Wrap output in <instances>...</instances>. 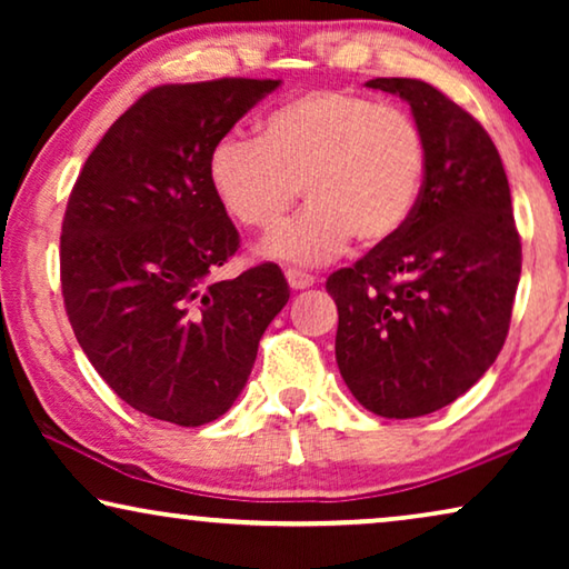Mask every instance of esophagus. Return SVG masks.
Segmentation results:
<instances>
[{
    "label": "esophagus",
    "mask_w": 569,
    "mask_h": 569,
    "mask_svg": "<svg viewBox=\"0 0 569 569\" xmlns=\"http://www.w3.org/2000/svg\"><path fill=\"white\" fill-rule=\"evenodd\" d=\"M284 277H287V282H290L292 290H306V287L316 284V277L308 274V271H302V269H287Z\"/></svg>",
    "instance_id": "obj_1"
}]
</instances>
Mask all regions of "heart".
Masks as SVG:
<instances>
[{"label":"heart","instance_id":"obj_1","mask_svg":"<svg viewBox=\"0 0 569 569\" xmlns=\"http://www.w3.org/2000/svg\"><path fill=\"white\" fill-rule=\"evenodd\" d=\"M427 181V139L407 108L349 90H316L279 106L261 137L228 131L209 152V183L232 220L274 232L269 259L323 263L357 240L386 243L415 217Z\"/></svg>","mask_w":569,"mask_h":569}]
</instances>
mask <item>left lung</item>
I'll use <instances>...</instances> for the list:
<instances>
[{
	"mask_svg": "<svg viewBox=\"0 0 569 569\" xmlns=\"http://www.w3.org/2000/svg\"><path fill=\"white\" fill-rule=\"evenodd\" d=\"M407 100L427 139L415 217L355 267L326 279L337 302V362L365 409L430 415L497 360L520 279V236L500 152L485 127L430 82L378 77Z\"/></svg>",
	"mask_w": 569,
	"mask_h": 569,
	"instance_id": "obj_1",
	"label": "left lung"
}]
</instances>
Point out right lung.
<instances>
[{
	"mask_svg": "<svg viewBox=\"0 0 569 569\" xmlns=\"http://www.w3.org/2000/svg\"><path fill=\"white\" fill-rule=\"evenodd\" d=\"M279 80L222 77L147 90L77 176L61 222V295L98 376L147 417L199 427L243 391L290 300L277 263L214 271L240 236L209 183V152Z\"/></svg>",
	"mask_w": 569,
	"mask_h": 569,
	"instance_id": "obj_1",
	"label": "right lung"
}]
</instances>
